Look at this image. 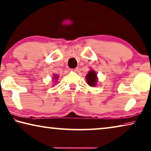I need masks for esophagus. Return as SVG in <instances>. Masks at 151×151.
Segmentation results:
<instances>
[{"mask_svg":"<svg viewBox=\"0 0 151 151\" xmlns=\"http://www.w3.org/2000/svg\"><path fill=\"white\" fill-rule=\"evenodd\" d=\"M73 71H77L78 70V68H73V69H71Z\"/></svg>","mask_w":151,"mask_h":151,"instance_id":"1","label":"esophagus"}]
</instances>
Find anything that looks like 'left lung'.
I'll return each mask as SVG.
<instances>
[{
  "instance_id": "8db88e82",
  "label": "left lung",
  "mask_w": 151,
  "mask_h": 151,
  "mask_svg": "<svg viewBox=\"0 0 151 151\" xmlns=\"http://www.w3.org/2000/svg\"><path fill=\"white\" fill-rule=\"evenodd\" d=\"M86 78H87V81L88 85L91 87H95L97 84V74L95 73L94 70H90L88 72L87 75L86 76Z\"/></svg>"
}]
</instances>
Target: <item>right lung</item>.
<instances>
[{
  "mask_svg": "<svg viewBox=\"0 0 151 151\" xmlns=\"http://www.w3.org/2000/svg\"><path fill=\"white\" fill-rule=\"evenodd\" d=\"M54 77H56H56H57V76H56V75H54ZM57 78H58V77H57Z\"/></svg>",
  "mask_w": 151,
  "mask_h": 151,
  "instance_id": "1",
  "label": "right lung"
}]
</instances>
